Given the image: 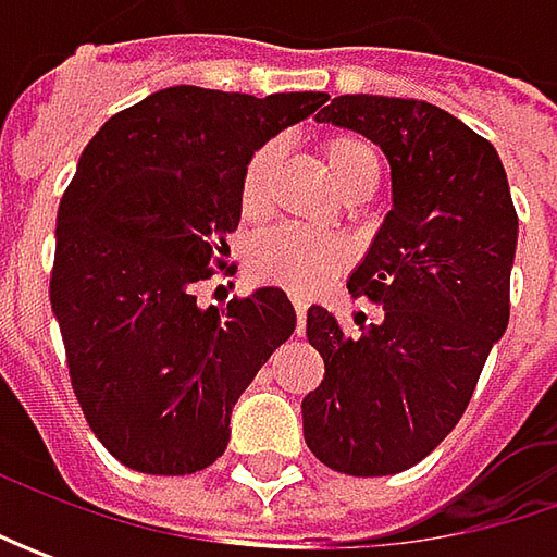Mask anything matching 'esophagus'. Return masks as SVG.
Segmentation results:
<instances>
[{
	"instance_id": "1",
	"label": "esophagus",
	"mask_w": 557,
	"mask_h": 557,
	"mask_svg": "<svg viewBox=\"0 0 557 557\" xmlns=\"http://www.w3.org/2000/svg\"><path fill=\"white\" fill-rule=\"evenodd\" d=\"M294 312H297V332H304V325H307V304H294Z\"/></svg>"
}]
</instances>
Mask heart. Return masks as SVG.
I'll return each mask as SVG.
<instances>
[{
    "mask_svg": "<svg viewBox=\"0 0 557 557\" xmlns=\"http://www.w3.org/2000/svg\"><path fill=\"white\" fill-rule=\"evenodd\" d=\"M319 151L341 195H347L356 185H374L381 176V158L372 141H366L362 136L337 133L322 139ZM275 166H278V145L267 141L247 158L242 170L238 203H242V216L250 223L267 220L272 210ZM344 263H347V247L337 238L307 228H290V225L267 232L250 253V269L260 282L278 285L297 297H310L325 288L337 278Z\"/></svg>",
    "mask_w": 557,
    "mask_h": 557,
    "instance_id": "b5f03b06",
    "label": "heart"
}]
</instances>
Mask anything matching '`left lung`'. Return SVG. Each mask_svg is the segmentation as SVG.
Masks as SVG:
<instances>
[{
	"label": "left lung",
	"instance_id": "8db88e82",
	"mask_svg": "<svg viewBox=\"0 0 557 557\" xmlns=\"http://www.w3.org/2000/svg\"><path fill=\"white\" fill-rule=\"evenodd\" d=\"M315 120L384 151L391 210L347 282L381 319L347 337L329 310L307 312L325 377L304 396V437L334 471L384 478L431 456L468 409L508 329L518 213L496 148L437 104L337 96Z\"/></svg>",
	"mask_w": 557,
	"mask_h": 557
}]
</instances>
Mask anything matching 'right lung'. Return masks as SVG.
<instances>
[{
	"mask_svg": "<svg viewBox=\"0 0 557 557\" xmlns=\"http://www.w3.org/2000/svg\"><path fill=\"white\" fill-rule=\"evenodd\" d=\"M325 98L170 86L83 148L58 207L49 294L83 416L126 468L213 465L238 396L294 332L282 288L203 310L195 285L228 253L247 158Z\"/></svg>",
	"mask_w": 557,
	"mask_h": 557,
	"instance_id": "obj_1",
	"label": "right lung"
}]
</instances>
